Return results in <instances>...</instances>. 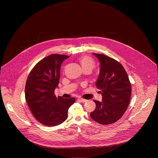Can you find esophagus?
<instances>
[{
	"label": "esophagus",
	"instance_id": "esophagus-1",
	"mask_svg": "<svg viewBox=\"0 0 158 158\" xmlns=\"http://www.w3.org/2000/svg\"><path fill=\"white\" fill-rule=\"evenodd\" d=\"M78 100H79V101H81V102H85L87 101V100H85V99H84V98H79Z\"/></svg>",
	"mask_w": 158,
	"mask_h": 158
}]
</instances>
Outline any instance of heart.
I'll list each match as a JSON object with an SVG mask.
<instances>
[{
	"instance_id": "obj_1",
	"label": "heart",
	"mask_w": 158,
	"mask_h": 158,
	"mask_svg": "<svg viewBox=\"0 0 158 158\" xmlns=\"http://www.w3.org/2000/svg\"><path fill=\"white\" fill-rule=\"evenodd\" d=\"M79 62L84 70L89 69L92 71L95 67V62L94 60L88 56H84L81 57L79 59Z\"/></svg>"
}]
</instances>
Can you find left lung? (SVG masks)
<instances>
[{
    "label": "left lung",
    "mask_w": 158,
    "mask_h": 158,
    "mask_svg": "<svg viewBox=\"0 0 158 158\" xmlns=\"http://www.w3.org/2000/svg\"><path fill=\"white\" fill-rule=\"evenodd\" d=\"M93 54L100 64L96 86L102 92V101L94 100L96 107L90 115L100 124L110 125L118 121L127 110L131 98V84L120 63L106 55Z\"/></svg>",
    "instance_id": "obj_1"
}]
</instances>
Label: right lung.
Listing matches in <instances>:
<instances>
[{"instance_id": "add662e5", "label": "right lung", "mask_w": 158, "mask_h": 158, "mask_svg": "<svg viewBox=\"0 0 158 158\" xmlns=\"http://www.w3.org/2000/svg\"><path fill=\"white\" fill-rule=\"evenodd\" d=\"M69 58L53 54L39 61L30 73L25 89V98L35 118L48 127L58 125L68 118V111L76 99L55 95L58 87L62 63Z\"/></svg>"}]
</instances>
